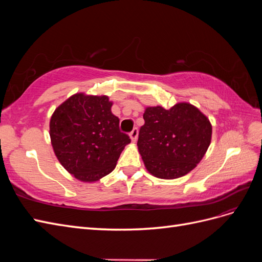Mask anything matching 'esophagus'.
Instances as JSON below:
<instances>
[{
    "label": "esophagus",
    "mask_w": 262,
    "mask_h": 262,
    "mask_svg": "<svg viewBox=\"0 0 262 262\" xmlns=\"http://www.w3.org/2000/svg\"><path fill=\"white\" fill-rule=\"evenodd\" d=\"M130 139H131V141L133 142H137V140H138V136H139V130H138V128H134L131 132H130Z\"/></svg>",
    "instance_id": "obj_1"
}]
</instances>
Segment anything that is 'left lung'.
I'll use <instances>...</instances> for the list:
<instances>
[{
  "instance_id": "8db88e82",
  "label": "left lung",
  "mask_w": 262,
  "mask_h": 262,
  "mask_svg": "<svg viewBox=\"0 0 262 262\" xmlns=\"http://www.w3.org/2000/svg\"><path fill=\"white\" fill-rule=\"evenodd\" d=\"M138 148L149 173L162 179L187 175L199 164L211 143L212 125L207 116L189 102L170 109L146 107Z\"/></svg>"
}]
</instances>
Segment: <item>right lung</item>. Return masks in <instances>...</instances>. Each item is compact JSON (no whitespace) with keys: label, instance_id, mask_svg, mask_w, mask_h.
I'll list each match as a JSON object with an SVG mask.
<instances>
[{"label":"right lung","instance_id":"add662e5","mask_svg":"<svg viewBox=\"0 0 262 262\" xmlns=\"http://www.w3.org/2000/svg\"><path fill=\"white\" fill-rule=\"evenodd\" d=\"M108 96L77 93L54 110L50 119L51 144L61 165L84 182L112 172L131 140L119 129Z\"/></svg>","mask_w":262,"mask_h":262}]
</instances>
